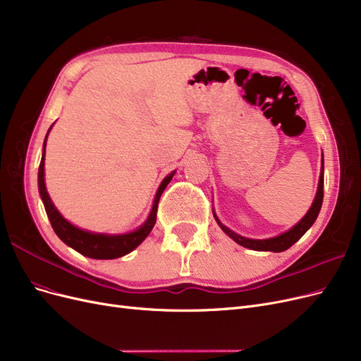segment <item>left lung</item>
<instances>
[{"instance_id": "8db88e82", "label": "left lung", "mask_w": 361, "mask_h": 361, "mask_svg": "<svg viewBox=\"0 0 361 361\" xmlns=\"http://www.w3.org/2000/svg\"><path fill=\"white\" fill-rule=\"evenodd\" d=\"M324 157L322 159V172H319V180H318V188H317V195L314 197V202L311 205V208L308 209V212L295 224L291 229H288L287 232L274 236V238H268V239H251V238H245L235 233L233 231H231L229 228L219 220L217 214L212 211L214 214L216 221L219 223V226L221 228V231L228 235L229 238H232L233 241L239 245H243L245 248L250 250H256V251H274V252H281L286 251L287 248H290L293 244L298 243L299 239L305 235V232L308 231L311 226L315 223L318 212L322 209L323 205V196H324Z\"/></svg>"}]
</instances>
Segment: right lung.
<instances>
[{"label":"right lung","mask_w":361,"mask_h":361,"mask_svg":"<svg viewBox=\"0 0 361 361\" xmlns=\"http://www.w3.org/2000/svg\"><path fill=\"white\" fill-rule=\"evenodd\" d=\"M51 126H50V129H51ZM50 129L47 130V135H49ZM47 135L44 138L43 156H42V162H39V168H38V192H39V196H42V201L44 204L51 228L58 235V238L62 243L71 247L73 250L78 251L80 255H83L90 259H99V260L117 259V257H122V256L128 255V252L135 250L152 232L153 226L156 223V212H157L160 195H162L164 190L166 189V185L172 180L176 171L168 173V176L164 178V181L160 183L159 189L156 192V196H154L150 214L138 229L128 232V233H118V235L89 232V231L77 228V226H74L73 223L63 219V216L56 209L55 204L51 202V199L47 193L46 183H44V156H46Z\"/></svg>","instance_id":"obj_1"}]
</instances>
